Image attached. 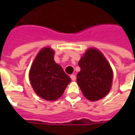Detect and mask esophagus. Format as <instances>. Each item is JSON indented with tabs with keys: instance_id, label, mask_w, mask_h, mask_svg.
Segmentation results:
<instances>
[{
	"instance_id": "esophagus-1",
	"label": "esophagus",
	"mask_w": 135,
	"mask_h": 135,
	"mask_svg": "<svg viewBox=\"0 0 135 135\" xmlns=\"http://www.w3.org/2000/svg\"><path fill=\"white\" fill-rule=\"evenodd\" d=\"M70 79L72 80L73 81H75L76 80V76L74 74H72V75H70Z\"/></svg>"
}]
</instances>
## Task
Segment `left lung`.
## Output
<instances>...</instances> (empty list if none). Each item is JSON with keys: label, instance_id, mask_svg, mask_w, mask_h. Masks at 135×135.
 Returning a JSON list of instances; mask_svg holds the SVG:
<instances>
[{"label": "left lung", "instance_id": "obj_1", "mask_svg": "<svg viewBox=\"0 0 135 135\" xmlns=\"http://www.w3.org/2000/svg\"><path fill=\"white\" fill-rule=\"evenodd\" d=\"M78 64L80 71L77 74L76 82L83 95L91 101L105 97L111 88L113 70L104 55L90 48Z\"/></svg>", "mask_w": 135, "mask_h": 135}]
</instances>
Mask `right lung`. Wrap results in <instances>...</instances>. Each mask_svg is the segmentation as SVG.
<instances>
[{
	"instance_id": "add662e5",
	"label": "right lung",
	"mask_w": 135,
	"mask_h": 135,
	"mask_svg": "<svg viewBox=\"0 0 135 135\" xmlns=\"http://www.w3.org/2000/svg\"><path fill=\"white\" fill-rule=\"evenodd\" d=\"M54 51L45 47L36 56L29 72L31 84L37 95L47 101H55L64 93L70 78L54 61Z\"/></svg>"
}]
</instances>
